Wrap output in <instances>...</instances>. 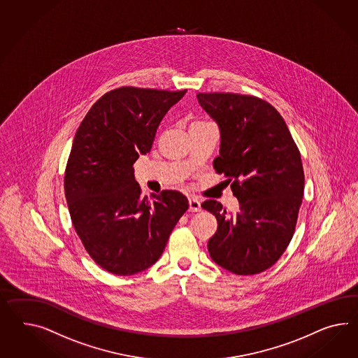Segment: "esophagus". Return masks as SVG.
I'll list each match as a JSON object with an SVG mask.
<instances>
[{
  "mask_svg": "<svg viewBox=\"0 0 358 358\" xmlns=\"http://www.w3.org/2000/svg\"><path fill=\"white\" fill-rule=\"evenodd\" d=\"M202 210V207H201V202L196 199V198H190L189 199V211H192V213H198V211H201Z\"/></svg>",
  "mask_w": 358,
  "mask_h": 358,
  "instance_id": "34e87169",
  "label": "esophagus"
}]
</instances>
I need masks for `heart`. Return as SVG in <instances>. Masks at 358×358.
<instances>
[{
	"label": "heart",
	"mask_w": 358,
	"mask_h": 358,
	"mask_svg": "<svg viewBox=\"0 0 358 358\" xmlns=\"http://www.w3.org/2000/svg\"><path fill=\"white\" fill-rule=\"evenodd\" d=\"M195 124H201V122H195Z\"/></svg>",
	"instance_id": "obj_1"
}]
</instances>
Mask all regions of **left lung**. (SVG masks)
I'll return each instance as SVG.
<instances>
[{
    "instance_id": "obj_1",
    "label": "left lung",
    "mask_w": 358,
    "mask_h": 358,
    "mask_svg": "<svg viewBox=\"0 0 358 358\" xmlns=\"http://www.w3.org/2000/svg\"><path fill=\"white\" fill-rule=\"evenodd\" d=\"M196 97L220 129L213 168L228 178L240 203L234 215L213 199L202 203L217 220L208 252L233 273H259L278 262L294 233L305 186L300 151L280 113L259 97Z\"/></svg>"
}]
</instances>
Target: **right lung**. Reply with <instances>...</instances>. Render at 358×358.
Returning a JSON list of instances; mask_svg holds the SVG:
<instances>
[{"label":"right lung","instance_id":"right-lung-1","mask_svg":"<svg viewBox=\"0 0 358 358\" xmlns=\"http://www.w3.org/2000/svg\"><path fill=\"white\" fill-rule=\"evenodd\" d=\"M186 94L120 87L100 97L80 122L65 171L69 213L90 257L115 275H134L160 258L189 208L184 194L141 195L134 178L166 112Z\"/></svg>","mask_w":358,"mask_h":358}]
</instances>
